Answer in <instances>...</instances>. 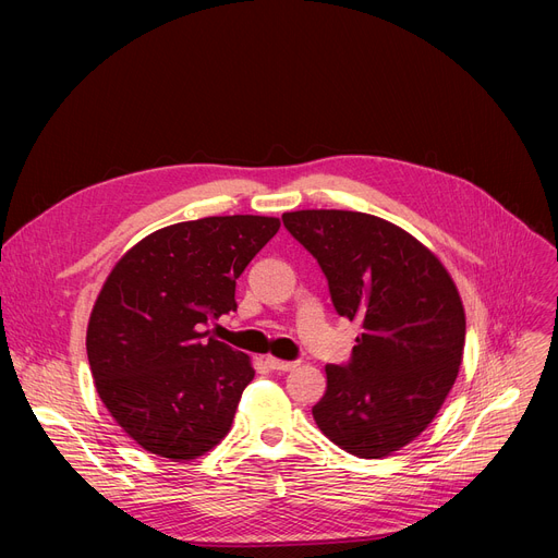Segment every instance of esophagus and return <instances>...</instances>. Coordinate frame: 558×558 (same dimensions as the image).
<instances>
[{"label":"esophagus","mask_w":558,"mask_h":558,"mask_svg":"<svg viewBox=\"0 0 558 558\" xmlns=\"http://www.w3.org/2000/svg\"><path fill=\"white\" fill-rule=\"evenodd\" d=\"M267 364L278 371V373H287V371H294L299 366V362H284V360H278V357H267Z\"/></svg>","instance_id":"1"}]
</instances>
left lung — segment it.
Instances as JSON below:
<instances>
[{
    "label": "left lung",
    "mask_w": 558,
    "mask_h": 558,
    "mask_svg": "<svg viewBox=\"0 0 558 558\" xmlns=\"http://www.w3.org/2000/svg\"><path fill=\"white\" fill-rule=\"evenodd\" d=\"M282 221L324 269L339 316L362 326L350 364L326 366L314 421L350 454L389 457L427 429L459 375V289L441 259L387 219L299 210Z\"/></svg>",
    "instance_id": "8db88e82"
}]
</instances>
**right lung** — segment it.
<instances>
[{
	"label": "right lung",
	"instance_id": "right-lung-1",
	"mask_svg": "<svg viewBox=\"0 0 558 558\" xmlns=\"http://www.w3.org/2000/svg\"><path fill=\"white\" fill-rule=\"evenodd\" d=\"M278 228L255 215L181 221L146 234L108 274L87 362L110 416L146 452L192 461L230 432L255 371L203 328L238 310L234 282Z\"/></svg>",
	"mask_w": 558,
	"mask_h": 558
}]
</instances>
